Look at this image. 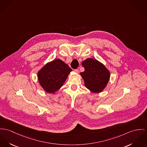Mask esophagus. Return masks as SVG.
I'll list each match as a JSON object with an SVG mask.
<instances>
[{"instance_id":"1","label":"esophagus","mask_w":147,"mask_h":147,"mask_svg":"<svg viewBox=\"0 0 147 147\" xmlns=\"http://www.w3.org/2000/svg\"><path fill=\"white\" fill-rule=\"evenodd\" d=\"M74 71H75L77 73H79V69H75V70H74Z\"/></svg>"}]
</instances>
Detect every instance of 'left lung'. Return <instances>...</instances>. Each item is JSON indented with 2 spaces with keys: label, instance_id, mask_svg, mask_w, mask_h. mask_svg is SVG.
I'll return each instance as SVG.
<instances>
[{
  "label": "left lung",
  "instance_id": "obj_1",
  "mask_svg": "<svg viewBox=\"0 0 147 147\" xmlns=\"http://www.w3.org/2000/svg\"><path fill=\"white\" fill-rule=\"evenodd\" d=\"M84 71L80 73L86 88L94 93L102 92L110 77L109 70L96 59L88 58L82 63Z\"/></svg>",
  "mask_w": 147,
  "mask_h": 147
}]
</instances>
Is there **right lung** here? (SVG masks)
Masks as SVG:
<instances>
[{"label":"right lung","mask_w":147,"mask_h":147,"mask_svg":"<svg viewBox=\"0 0 147 147\" xmlns=\"http://www.w3.org/2000/svg\"><path fill=\"white\" fill-rule=\"evenodd\" d=\"M72 69L59 59L45 65L37 73L38 82L46 92L54 93L60 89Z\"/></svg>","instance_id":"1"}]
</instances>
